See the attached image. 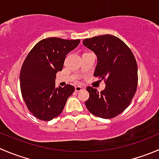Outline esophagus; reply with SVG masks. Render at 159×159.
Segmentation results:
<instances>
[{
	"instance_id": "esophagus-1",
	"label": "esophagus",
	"mask_w": 159,
	"mask_h": 159,
	"mask_svg": "<svg viewBox=\"0 0 159 159\" xmlns=\"http://www.w3.org/2000/svg\"><path fill=\"white\" fill-rule=\"evenodd\" d=\"M83 89L82 87H81V86H76L75 87V91L76 92H80V91H81Z\"/></svg>"
}]
</instances>
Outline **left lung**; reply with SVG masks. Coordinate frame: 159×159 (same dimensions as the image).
<instances>
[{"label":"left lung","instance_id":"8db88e82","mask_svg":"<svg viewBox=\"0 0 159 159\" xmlns=\"http://www.w3.org/2000/svg\"><path fill=\"white\" fill-rule=\"evenodd\" d=\"M83 44L98 58L94 76L104 79L101 92L87 87L88 110L95 116L111 119L124 112L131 102L138 88V65L128 46L118 37L102 35L85 39Z\"/></svg>","mask_w":159,"mask_h":159}]
</instances>
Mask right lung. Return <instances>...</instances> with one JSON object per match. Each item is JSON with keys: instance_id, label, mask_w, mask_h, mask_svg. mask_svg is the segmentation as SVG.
Instances as JSON below:
<instances>
[{"instance_id": "add662e5", "label": "right lung", "mask_w": 159, "mask_h": 159, "mask_svg": "<svg viewBox=\"0 0 159 159\" xmlns=\"http://www.w3.org/2000/svg\"><path fill=\"white\" fill-rule=\"evenodd\" d=\"M80 39L58 37L43 39L28 53L20 71V88L29 112L37 119L50 121L62 112L75 87H55L56 74L63 69L64 60L76 48Z\"/></svg>"}]
</instances>
